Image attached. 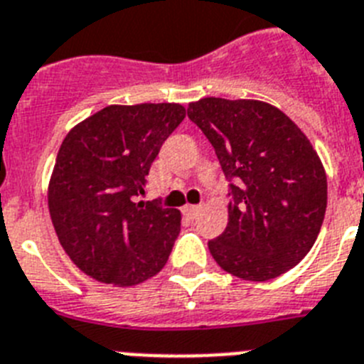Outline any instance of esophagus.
I'll use <instances>...</instances> for the list:
<instances>
[{
	"label": "esophagus",
	"mask_w": 364,
	"mask_h": 364,
	"mask_svg": "<svg viewBox=\"0 0 364 364\" xmlns=\"http://www.w3.org/2000/svg\"><path fill=\"white\" fill-rule=\"evenodd\" d=\"M183 213H185L186 216L196 218V216H198V214L201 213V205H186V207L183 208Z\"/></svg>",
	"instance_id": "obj_1"
}]
</instances>
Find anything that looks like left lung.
Listing matches in <instances>:
<instances>
[{
  "label": "left lung",
  "mask_w": 364,
  "mask_h": 364,
  "mask_svg": "<svg viewBox=\"0 0 364 364\" xmlns=\"http://www.w3.org/2000/svg\"><path fill=\"white\" fill-rule=\"evenodd\" d=\"M186 113L229 181V223L208 242L214 260L252 282L295 267L314 247L328 201L326 173L308 137L260 100L208 97Z\"/></svg>",
  "instance_id": "8db88e82"
}]
</instances>
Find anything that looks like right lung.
<instances>
[{
  "mask_svg": "<svg viewBox=\"0 0 364 364\" xmlns=\"http://www.w3.org/2000/svg\"><path fill=\"white\" fill-rule=\"evenodd\" d=\"M183 119L181 104L107 106L65 135L50 176L49 213L62 247L86 274L134 286L164 267L181 214L137 198Z\"/></svg>",
  "mask_w": 364,
  "mask_h": 364,
  "instance_id": "right-lung-1",
  "label": "right lung"
}]
</instances>
